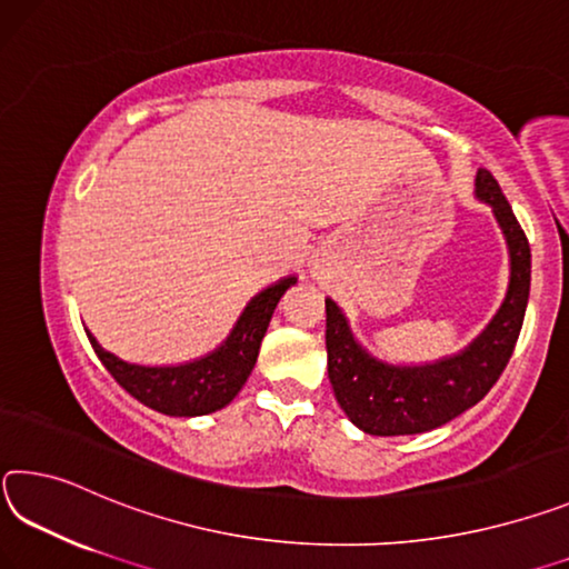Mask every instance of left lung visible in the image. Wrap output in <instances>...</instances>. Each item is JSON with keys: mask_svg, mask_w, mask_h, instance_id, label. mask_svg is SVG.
<instances>
[{"mask_svg": "<svg viewBox=\"0 0 569 569\" xmlns=\"http://www.w3.org/2000/svg\"><path fill=\"white\" fill-rule=\"evenodd\" d=\"M477 197L495 209L505 231L511 279L497 318L461 356L421 368L386 366L360 350L338 305L325 300V346L335 398L350 421L366 433L406 436L449 423L489 393L515 352L527 312L532 254L525 229L519 227L507 197L487 169L477 176Z\"/></svg>", "mask_w": 569, "mask_h": 569, "instance_id": "8db88e82", "label": "left lung"}]
</instances>
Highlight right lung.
Segmentation results:
<instances>
[{
  "label": "right lung",
  "instance_id": "1",
  "mask_svg": "<svg viewBox=\"0 0 569 569\" xmlns=\"http://www.w3.org/2000/svg\"><path fill=\"white\" fill-rule=\"evenodd\" d=\"M295 282V277H287L282 282L267 287L264 292H259L247 305V310L241 312L237 328L231 330L227 342L219 350H213L211 356L186 362V366H130V362L116 358L113 352L102 350L90 332L88 340L102 366L118 380V386L126 388L143 406L166 416H207L229 406L241 386L247 383L269 320L274 315V307Z\"/></svg>",
  "mask_w": 569,
  "mask_h": 569
}]
</instances>
